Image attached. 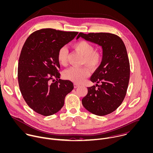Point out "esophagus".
<instances>
[{
	"label": "esophagus",
	"mask_w": 153,
	"mask_h": 153,
	"mask_svg": "<svg viewBox=\"0 0 153 153\" xmlns=\"http://www.w3.org/2000/svg\"><path fill=\"white\" fill-rule=\"evenodd\" d=\"M79 85L78 84L74 83V88H77V87H79Z\"/></svg>",
	"instance_id": "esophagus-1"
}]
</instances>
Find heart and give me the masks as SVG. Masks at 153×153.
I'll use <instances>...</instances> for the list:
<instances>
[{
	"mask_svg": "<svg viewBox=\"0 0 153 153\" xmlns=\"http://www.w3.org/2000/svg\"><path fill=\"white\" fill-rule=\"evenodd\" d=\"M73 47L82 55V64L87 66L91 70H97L102 63L103 55L100 51L94 50V47L86 41L81 40L73 44ZM68 51L66 47H61L57 53V59L59 64L65 66L68 61ZM89 75V71L86 67H72L64 71V77L76 83H80Z\"/></svg>",
	"mask_w": 153,
	"mask_h": 153,
	"instance_id": "1",
	"label": "heart"
}]
</instances>
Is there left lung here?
<instances>
[{
  "label": "left lung",
  "mask_w": 153,
  "mask_h": 153,
  "mask_svg": "<svg viewBox=\"0 0 153 153\" xmlns=\"http://www.w3.org/2000/svg\"><path fill=\"white\" fill-rule=\"evenodd\" d=\"M80 37L103 48L102 63L90 79L97 84L88 87L82 103L91 113L105 116L115 111L126 95L130 71L127 50L121 38L113 33L80 32L77 39Z\"/></svg>",
  "instance_id": "left-lung-1"
}]
</instances>
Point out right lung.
Masks as SVG:
<instances>
[{
  "label": "right lung",
  "mask_w": 153,
  "mask_h": 153,
  "mask_svg": "<svg viewBox=\"0 0 153 153\" xmlns=\"http://www.w3.org/2000/svg\"><path fill=\"white\" fill-rule=\"evenodd\" d=\"M77 33L42 29L31 33L22 47L18 64L20 90L27 105L40 115L57 113L74 88L71 81L59 79L57 53Z\"/></svg>",
  "instance_id": "obj_1"
}]
</instances>
